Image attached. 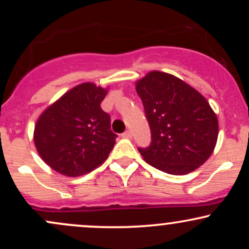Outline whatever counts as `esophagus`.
Here are the masks:
<instances>
[{"instance_id": "esophagus-1", "label": "esophagus", "mask_w": 249, "mask_h": 249, "mask_svg": "<svg viewBox=\"0 0 249 249\" xmlns=\"http://www.w3.org/2000/svg\"><path fill=\"white\" fill-rule=\"evenodd\" d=\"M123 137H124V138H131V137H132V132H131L130 130L125 131V132L123 133Z\"/></svg>"}]
</instances>
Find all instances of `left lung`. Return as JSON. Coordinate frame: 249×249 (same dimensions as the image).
<instances>
[{"mask_svg":"<svg viewBox=\"0 0 249 249\" xmlns=\"http://www.w3.org/2000/svg\"><path fill=\"white\" fill-rule=\"evenodd\" d=\"M150 124L152 142L138 148L144 160L162 172H193L213 153L218 117L199 91L171 75L153 70L136 82Z\"/></svg>","mask_w":249,"mask_h":249,"instance_id":"left-lung-1","label":"left lung"}]
</instances>
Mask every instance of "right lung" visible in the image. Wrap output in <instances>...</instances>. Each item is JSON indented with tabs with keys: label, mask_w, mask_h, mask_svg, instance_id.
<instances>
[{
	"label": "right lung",
	"mask_w": 249,
	"mask_h": 249,
	"mask_svg": "<svg viewBox=\"0 0 249 249\" xmlns=\"http://www.w3.org/2000/svg\"><path fill=\"white\" fill-rule=\"evenodd\" d=\"M107 88L87 82L49 105L37 119L34 142L43 161L56 172L78 177L107 160L117 134L101 108Z\"/></svg>",
	"instance_id": "obj_1"
}]
</instances>
